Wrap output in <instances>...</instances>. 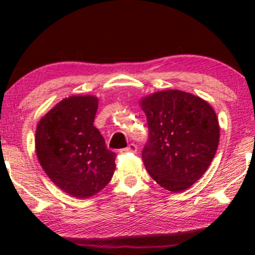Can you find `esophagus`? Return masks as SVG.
<instances>
[{
  "mask_svg": "<svg viewBox=\"0 0 255 255\" xmlns=\"http://www.w3.org/2000/svg\"><path fill=\"white\" fill-rule=\"evenodd\" d=\"M137 146L135 144H129L127 147L120 150V153H136Z\"/></svg>",
  "mask_w": 255,
  "mask_h": 255,
  "instance_id": "34e87169",
  "label": "esophagus"
}]
</instances>
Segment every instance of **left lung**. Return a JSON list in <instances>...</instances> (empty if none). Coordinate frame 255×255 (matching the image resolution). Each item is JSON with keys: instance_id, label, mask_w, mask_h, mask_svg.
<instances>
[{"instance_id": "1", "label": "left lung", "mask_w": 255, "mask_h": 255, "mask_svg": "<svg viewBox=\"0 0 255 255\" xmlns=\"http://www.w3.org/2000/svg\"><path fill=\"white\" fill-rule=\"evenodd\" d=\"M148 139L141 157L150 176L163 188L182 192L211 164L219 142L215 110L197 96L168 90L141 101Z\"/></svg>"}]
</instances>
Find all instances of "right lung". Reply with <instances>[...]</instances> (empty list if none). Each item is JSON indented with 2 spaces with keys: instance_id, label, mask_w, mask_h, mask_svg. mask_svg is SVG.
<instances>
[{
  "instance_id": "add662e5",
  "label": "right lung",
  "mask_w": 255,
  "mask_h": 255,
  "mask_svg": "<svg viewBox=\"0 0 255 255\" xmlns=\"http://www.w3.org/2000/svg\"><path fill=\"white\" fill-rule=\"evenodd\" d=\"M98 99L73 96L63 99L40 120L36 151L50 180L75 198H89L110 182L115 152L93 126Z\"/></svg>"
}]
</instances>
